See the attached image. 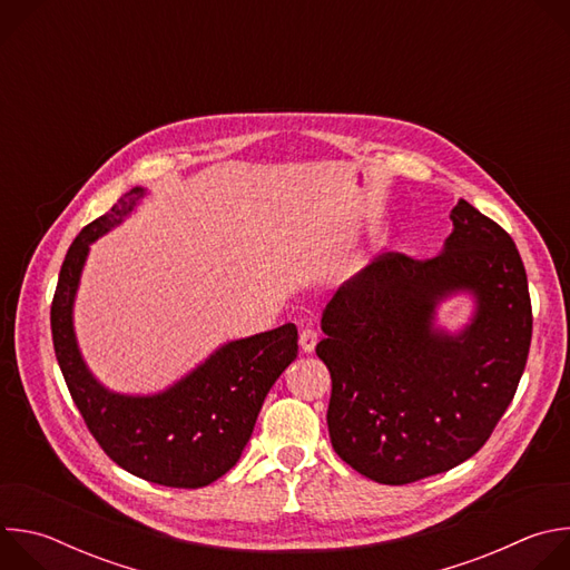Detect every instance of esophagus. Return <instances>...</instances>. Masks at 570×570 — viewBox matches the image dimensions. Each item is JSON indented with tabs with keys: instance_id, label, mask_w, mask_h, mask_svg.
<instances>
[{
	"instance_id": "obj_1",
	"label": "esophagus",
	"mask_w": 570,
	"mask_h": 570,
	"mask_svg": "<svg viewBox=\"0 0 570 570\" xmlns=\"http://www.w3.org/2000/svg\"><path fill=\"white\" fill-rule=\"evenodd\" d=\"M315 345H317V334L313 330H302L299 332V350L304 354H311L315 350Z\"/></svg>"
}]
</instances>
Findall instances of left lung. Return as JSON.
Returning <instances> with one entry per match:
<instances>
[{
	"mask_svg": "<svg viewBox=\"0 0 570 570\" xmlns=\"http://www.w3.org/2000/svg\"><path fill=\"white\" fill-rule=\"evenodd\" d=\"M438 257L387 253L347 279L322 313L315 354L332 374L334 451L358 473L405 484L471 458L521 381L532 306L512 236L466 200ZM466 292L474 313L458 333L436 306Z\"/></svg>",
	"mask_w": 570,
	"mask_h": 570,
	"instance_id": "8db88e82",
	"label": "left lung"
}]
</instances>
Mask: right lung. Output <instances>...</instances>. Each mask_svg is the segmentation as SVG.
Returning a JSON list of instances; mask_svg holds the SVG:
<instances>
[{
  "mask_svg": "<svg viewBox=\"0 0 570 570\" xmlns=\"http://www.w3.org/2000/svg\"><path fill=\"white\" fill-rule=\"evenodd\" d=\"M144 196V187H132L73 238L51 304L53 350L76 409L121 469L155 484L198 490L238 462L268 390L297 356V330L288 322L229 341L155 394L106 387L78 350L73 299L92 243L124 223Z\"/></svg>",
  "mask_w": 570,
  "mask_h": 570,
  "instance_id": "add662e5",
  "label": "right lung"
}]
</instances>
